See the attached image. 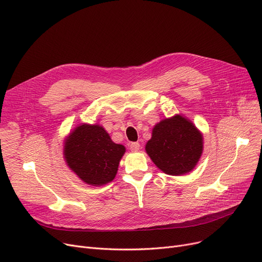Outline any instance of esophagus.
<instances>
[{
	"instance_id": "1",
	"label": "esophagus",
	"mask_w": 262,
	"mask_h": 262,
	"mask_svg": "<svg viewBox=\"0 0 262 262\" xmlns=\"http://www.w3.org/2000/svg\"><path fill=\"white\" fill-rule=\"evenodd\" d=\"M129 148H130V150H133V152H138V150L140 149V144L138 142H132L129 144Z\"/></svg>"
}]
</instances>
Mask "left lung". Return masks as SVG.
<instances>
[{
    "label": "left lung",
    "mask_w": 262,
    "mask_h": 262,
    "mask_svg": "<svg viewBox=\"0 0 262 262\" xmlns=\"http://www.w3.org/2000/svg\"><path fill=\"white\" fill-rule=\"evenodd\" d=\"M145 149L162 172L183 175L198 163L203 152V137L190 121L175 116L156 124Z\"/></svg>",
    "instance_id": "8db88e82"
}]
</instances>
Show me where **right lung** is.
<instances>
[{"mask_svg": "<svg viewBox=\"0 0 262 262\" xmlns=\"http://www.w3.org/2000/svg\"><path fill=\"white\" fill-rule=\"evenodd\" d=\"M68 166L85 183L101 186L112 182L125 147L116 144L99 125H80L64 145Z\"/></svg>", "mask_w": 262, "mask_h": 262, "instance_id": "right-lung-1", "label": "right lung"}]
</instances>
